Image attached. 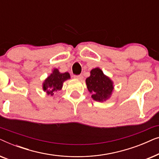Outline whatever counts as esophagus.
<instances>
[{
    "instance_id": "34e87169",
    "label": "esophagus",
    "mask_w": 159,
    "mask_h": 159,
    "mask_svg": "<svg viewBox=\"0 0 159 159\" xmlns=\"http://www.w3.org/2000/svg\"><path fill=\"white\" fill-rule=\"evenodd\" d=\"M75 79H77V80H81L83 79V76L81 75H75Z\"/></svg>"
}]
</instances>
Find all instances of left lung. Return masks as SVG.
I'll use <instances>...</instances> for the list:
<instances>
[{
  "label": "left lung",
  "instance_id": "1",
  "mask_svg": "<svg viewBox=\"0 0 159 159\" xmlns=\"http://www.w3.org/2000/svg\"><path fill=\"white\" fill-rule=\"evenodd\" d=\"M86 84L93 100L99 102L108 99L114 90L113 82L99 68L91 70L90 76L86 79Z\"/></svg>",
  "mask_w": 159,
  "mask_h": 159
}]
</instances>
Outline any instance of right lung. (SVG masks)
Masks as SVG:
<instances>
[{"mask_svg": "<svg viewBox=\"0 0 159 159\" xmlns=\"http://www.w3.org/2000/svg\"><path fill=\"white\" fill-rule=\"evenodd\" d=\"M69 78L70 75L68 72L60 73L57 69H53V73L43 82V90L45 91L48 95H53L56 91L62 88L64 82Z\"/></svg>", "mask_w": 159, "mask_h": 159, "instance_id": "add662e5", "label": "right lung"}]
</instances>
